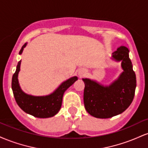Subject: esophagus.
<instances>
[{
    "label": "esophagus",
    "instance_id": "obj_1",
    "mask_svg": "<svg viewBox=\"0 0 148 148\" xmlns=\"http://www.w3.org/2000/svg\"><path fill=\"white\" fill-rule=\"evenodd\" d=\"M86 71L84 69H80V70L79 71V75L80 76V77H82V76H85L86 75Z\"/></svg>",
    "mask_w": 148,
    "mask_h": 148
}]
</instances>
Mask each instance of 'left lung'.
<instances>
[{"label":"left lung","instance_id":"left-lung-1","mask_svg":"<svg viewBox=\"0 0 148 148\" xmlns=\"http://www.w3.org/2000/svg\"><path fill=\"white\" fill-rule=\"evenodd\" d=\"M113 58L122 61L124 72L109 86H103L95 81L83 79L85 84V108L92 116L109 118L120 114L130 106L136 87V78L127 47H119L113 53Z\"/></svg>","mask_w":148,"mask_h":148}]
</instances>
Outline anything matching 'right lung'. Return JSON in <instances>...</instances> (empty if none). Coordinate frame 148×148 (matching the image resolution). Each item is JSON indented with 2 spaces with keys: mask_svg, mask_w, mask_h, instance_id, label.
<instances>
[{
  "mask_svg": "<svg viewBox=\"0 0 148 148\" xmlns=\"http://www.w3.org/2000/svg\"><path fill=\"white\" fill-rule=\"evenodd\" d=\"M26 43L21 47L19 54L22 53ZM21 60L18 62L16 72L12 79V89L14 99L18 106L26 113L40 118H47L54 116L60 111L62 106V97L64 91L78 79L76 76L70 78L62 83L56 90L47 96L35 97L27 95L20 88L18 81V74L20 70Z\"/></svg>",
  "mask_w": 148,
  "mask_h": 148,
  "instance_id": "1",
  "label": "right lung"
}]
</instances>
